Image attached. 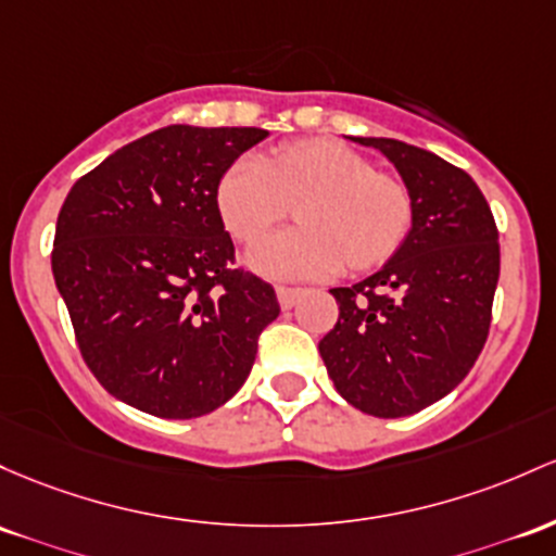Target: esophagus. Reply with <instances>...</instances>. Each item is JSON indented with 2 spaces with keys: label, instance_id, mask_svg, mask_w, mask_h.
Returning <instances> with one entry per match:
<instances>
[{
  "label": "esophagus",
  "instance_id": "obj_1",
  "mask_svg": "<svg viewBox=\"0 0 556 556\" xmlns=\"http://www.w3.org/2000/svg\"><path fill=\"white\" fill-rule=\"evenodd\" d=\"M303 295V290L295 288H277V298H279V306L282 308H292L298 303V298Z\"/></svg>",
  "mask_w": 556,
  "mask_h": 556
}]
</instances>
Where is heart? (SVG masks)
Segmentation results:
<instances>
[{
  "label": "heart",
  "instance_id": "obj_1",
  "mask_svg": "<svg viewBox=\"0 0 556 556\" xmlns=\"http://www.w3.org/2000/svg\"><path fill=\"white\" fill-rule=\"evenodd\" d=\"M216 203L242 242L264 237L298 203L301 227L248 253V264L274 279L332 277L348 264L371 268L401 248L412 227L406 187L334 139H301L271 157L240 155L218 179Z\"/></svg>",
  "mask_w": 556,
  "mask_h": 556
}]
</instances>
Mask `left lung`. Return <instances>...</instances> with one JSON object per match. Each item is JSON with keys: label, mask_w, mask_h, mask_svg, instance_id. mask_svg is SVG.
I'll use <instances>...</instances> for the list:
<instances>
[{"label": "left lung", "mask_w": 556, "mask_h": 556, "mask_svg": "<svg viewBox=\"0 0 556 556\" xmlns=\"http://www.w3.org/2000/svg\"><path fill=\"white\" fill-rule=\"evenodd\" d=\"M380 150L412 198V229L380 271L329 290L338 325L321 338L327 375L351 406L395 419L451 393L483 351L498 282V231L467 170L414 144Z\"/></svg>", "instance_id": "1"}]
</instances>
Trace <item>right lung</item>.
Here are the masks:
<instances>
[{"label":"right lung","mask_w":556,"mask_h":556,"mask_svg":"<svg viewBox=\"0 0 556 556\" xmlns=\"http://www.w3.org/2000/svg\"><path fill=\"white\" fill-rule=\"evenodd\" d=\"M253 126L174 124L115 150L73 185L52 274L100 386L163 419L203 417L242 388L271 285L231 268L216 189L266 139Z\"/></svg>","instance_id":"obj_1"}]
</instances>
